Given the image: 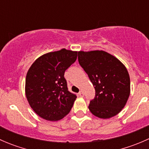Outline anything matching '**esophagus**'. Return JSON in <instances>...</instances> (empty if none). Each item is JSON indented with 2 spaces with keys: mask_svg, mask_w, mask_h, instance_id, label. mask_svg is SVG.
<instances>
[{
  "mask_svg": "<svg viewBox=\"0 0 149 149\" xmlns=\"http://www.w3.org/2000/svg\"><path fill=\"white\" fill-rule=\"evenodd\" d=\"M79 95L80 96V97H83L84 96V92L82 91H81L79 93Z\"/></svg>",
  "mask_w": 149,
  "mask_h": 149,
  "instance_id": "obj_1",
  "label": "esophagus"
}]
</instances>
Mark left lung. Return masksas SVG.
Here are the masks:
<instances>
[{
  "mask_svg": "<svg viewBox=\"0 0 149 149\" xmlns=\"http://www.w3.org/2000/svg\"><path fill=\"white\" fill-rule=\"evenodd\" d=\"M78 59L95 88L88 109L96 117L108 119L118 115L127 103L130 81L125 66L103 50L79 51Z\"/></svg>",
  "mask_w": 149,
  "mask_h": 149,
  "instance_id": "left-lung-1",
  "label": "left lung"
}]
</instances>
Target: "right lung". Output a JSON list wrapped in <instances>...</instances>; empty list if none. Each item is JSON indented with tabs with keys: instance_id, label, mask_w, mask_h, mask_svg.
Instances as JSON below:
<instances>
[{
	"instance_id": "1",
	"label": "right lung",
	"mask_w": 149,
	"mask_h": 149,
	"mask_svg": "<svg viewBox=\"0 0 149 149\" xmlns=\"http://www.w3.org/2000/svg\"><path fill=\"white\" fill-rule=\"evenodd\" d=\"M76 51L61 49L42 55L26 73L25 94L40 118L57 121L70 112L76 95L68 90L64 73L77 58Z\"/></svg>"
}]
</instances>
